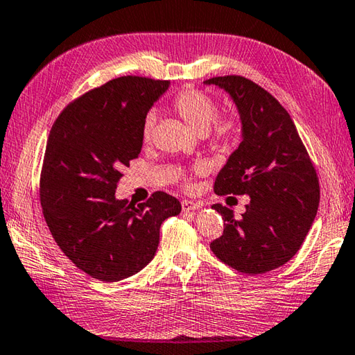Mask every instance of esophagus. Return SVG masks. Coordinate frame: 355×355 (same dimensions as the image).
<instances>
[{
	"instance_id": "1",
	"label": "esophagus",
	"mask_w": 355,
	"mask_h": 355,
	"mask_svg": "<svg viewBox=\"0 0 355 355\" xmlns=\"http://www.w3.org/2000/svg\"><path fill=\"white\" fill-rule=\"evenodd\" d=\"M203 206L201 203H197V201H192V200H183L182 201V207H183V212H191V211H197L200 207Z\"/></svg>"
}]
</instances>
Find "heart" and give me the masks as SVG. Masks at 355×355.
Here are the masks:
<instances>
[{"label":"heart","instance_id":"heart-1","mask_svg":"<svg viewBox=\"0 0 355 355\" xmlns=\"http://www.w3.org/2000/svg\"><path fill=\"white\" fill-rule=\"evenodd\" d=\"M172 109L197 134H209L211 140L218 148H229L240 138V121L234 116L215 120L218 114L217 103L211 96L196 89L183 90L175 96ZM155 124V115H148L143 123V140L149 141ZM200 171V169H198Z\"/></svg>","mask_w":355,"mask_h":355}]
</instances>
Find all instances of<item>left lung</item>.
I'll list each match as a JSON object with an SVG mask.
<instances>
[{
    "mask_svg": "<svg viewBox=\"0 0 355 355\" xmlns=\"http://www.w3.org/2000/svg\"><path fill=\"white\" fill-rule=\"evenodd\" d=\"M205 85L223 89L239 110L241 143L215 178L218 196H249L241 217L214 205L225 220L212 252L249 275L283 266L300 249L320 200L318 178L293 118L265 89L237 75Z\"/></svg>",
    "mask_w": 355,
    "mask_h": 355,
    "instance_id": "8db88e82",
    "label": "left lung"
}]
</instances>
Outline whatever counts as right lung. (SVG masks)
<instances>
[{"label": "right lung", "instance_id": "add662e5", "mask_svg": "<svg viewBox=\"0 0 355 355\" xmlns=\"http://www.w3.org/2000/svg\"><path fill=\"white\" fill-rule=\"evenodd\" d=\"M169 81L120 76L80 96L53 123L40 180L46 223L73 265L101 282H120L154 259L163 221L180 201L154 192L141 205L115 197L143 146L149 109Z\"/></svg>", "mask_w": 355, "mask_h": 355}]
</instances>
